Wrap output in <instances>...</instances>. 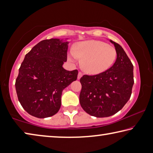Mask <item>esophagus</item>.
<instances>
[{"label": "esophagus", "mask_w": 153, "mask_h": 153, "mask_svg": "<svg viewBox=\"0 0 153 153\" xmlns=\"http://www.w3.org/2000/svg\"><path fill=\"white\" fill-rule=\"evenodd\" d=\"M82 76H83L82 73H81V72H79V73H78V75H77V79H79L81 78V77H82Z\"/></svg>", "instance_id": "1"}]
</instances>
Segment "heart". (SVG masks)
<instances>
[{"mask_svg": "<svg viewBox=\"0 0 153 153\" xmlns=\"http://www.w3.org/2000/svg\"><path fill=\"white\" fill-rule=\"evenodd\" d=\"M81 59L82 70L90 75H98L108 70L117 58L115 48L100 40H87L77 43L68 55L72 62Z\"/></svg>", "mask_w": 153, "mask_h": 153, "instance_id": "b5f03b06", "label": "heart"}]
</instances>
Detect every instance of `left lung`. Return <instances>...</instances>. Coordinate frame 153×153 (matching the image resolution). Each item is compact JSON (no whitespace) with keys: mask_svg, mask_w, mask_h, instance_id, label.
<instances>
[{"mask_svg":"<svg viewBox=\"0 0 153 153\" xmlns=\"http://www.w3.org/2000/svg\"><path fill=\"white\" fill-rule=\"evenodd\" d=\"M117 51L113 65L102 74L80 79L79 102L87 113L107 117L117 113L128 101L134 85V66L123 48L110 40Z\"/></svg>","mask_w":153,"mask_h":153,"instance_id":"obj_1","label":"left lung"}]
</instances>
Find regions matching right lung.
I'll return each mask as SVG.
<instances>
[{"mask_svg":"<svg viewBox=\"0 0 153 153\" xmlns=\"http://www.w3.org/2000/svg\"><path fill=\"white\" fill-rule=\"evenodd\" d=\"M68 38L42 40L25 56L15 82L18 100L25 111L38 118L49 117L58 112L61 95L76 81L77 70L67 71Z\"/></svg>","mask_w":153,"mask_h":153,"instance_id":"right-lung-1","label":"right lung"}]
</instances>
